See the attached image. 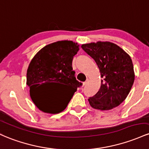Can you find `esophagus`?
Returning a JSON list of instances; mask_svg holds the SVG:
<instances>
[{
    "mask_svg": "<svg viewBox=\"0 0 149 149\" xmlns=\"http://www.w3.org/2000/svg\"><path fill=\"white\" fill-rule=\"evenodd\" d=\"M87 82H88V81H87V80H86V81H84V82H83V86H86V85L87 84Z\"/></svg>",
    "mask_w": 149,
    "mask_h": 149,
    "instance_id": "esophagus-1",
    "label": "esophagus"
}]
</instances>
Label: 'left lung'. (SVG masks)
I'll return each instance as SVG.
<instances>
[{"label":"left lung","mask_w":149,"mask_h":149,"mask_svg":"<svg viewBox=\"0 0 149 149\" xmlns=\"http://www.w3.org/2000/svg\"><path fill=\"white\" fill-rule=\"evenodd\" d=\"M81 48L96 62L102 78L100 89L88 99L90 106L101 111L118 106L128 96L134 81L130 56L120 46L108 41L86 43Z\"/></svg>","instance_id":"obj_1"}]
</instances>
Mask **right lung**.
I'll return each mask as SVG.
<instances>
[{
	"mask_svg": "<svg viewBox=\"0 0 149 149\" xmlns=\"http://www.w3.org/2000/svg\"><path fill=\"white\" fill-rule=\"evenodd\" d=\"M79 45L61 41L41 48L31 60L26 72V84L31 100L40 111L56 114L64 111L82 84L76 79L72 60ZM57 83L64 87L56 92L46 86Z\"/></svg>",
	"mask_w": 149,
	"mask_h": 149,
	"instance_id": "add662e5",
	"label": "right lung"
}]
</instances>
